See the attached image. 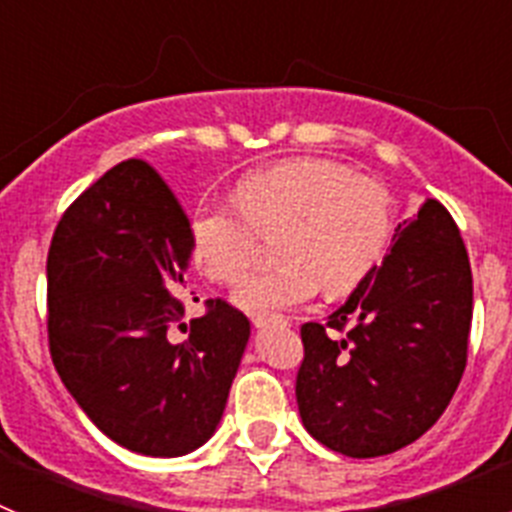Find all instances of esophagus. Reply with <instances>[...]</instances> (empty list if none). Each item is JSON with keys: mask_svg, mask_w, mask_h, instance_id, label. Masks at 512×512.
<instances>
[{"mask_svg": "<svg viewBox=\"0 0 512 512\" xmlns=\"http://www.w3.org/2000/svg\"><path fill=\"white\" fill-rule=\"evenodd\" d=\"M251 323L256 325V328H264V325L269 323H287V320L279 318V315H266V312H259V315H251Z\"/></svg>", "mask_w": 512, "mask_h": 512, "instance_id": "1", "label": "esophagus"}]
</instances>
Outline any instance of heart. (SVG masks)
I'll return each mask as SVG.
<instances>
[{
	"mask_svg": "<svg viewBox=\"0 0 512 512\" xmlns=\"http://www.w3.org/2000/svg\"><path fill=\"white\" fill-rule=\"evenodd\" d=\"M230 205H200L189 217L194 266L215 284L241 282L256 234H273L278 264L235 289L246 312H277L320 287L346 297L372 277L392 241L390 192L330 158H289L241 176Z\"/></svg>",
	"mask_w": 512,
	"mask_h": 512,
	"instance_id": "heart-1",
	"label": "heart"
}]
</instances>
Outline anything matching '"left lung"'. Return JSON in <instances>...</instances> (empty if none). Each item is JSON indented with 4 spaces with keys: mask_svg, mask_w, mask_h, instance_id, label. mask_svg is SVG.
I'll return each mask as SVG.
<instances>
[{
    "mask_svg": "<svg viewBox=\"0 0 512 512\" xmlns=\"http://www.w3.org/2000/svg\"><path fill=\"white\" fill-rule=\"evenodd\" d=\"M472 266L454 217L425 200L328 323L300 330L297 405L312 438L354 459L392 454L443 415L467 366ZM343 332L328 337L327 328Z\"/></svg>",
    "mask_w": 512,
    "mask_h": 512,
    "instance_id": "left-lung-1",
    "label": "left lung"
}]
</instances>
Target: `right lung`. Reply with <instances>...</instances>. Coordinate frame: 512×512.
<instances>
[{"label": "right lung", "mask_w": 512, "mask_h": 512, "mask_svg": "<svg viewBox=\"0 0 512 512\" xmlns=\"http://www.w3.org/2000/svg\"><path fill=\"white\" fill-rule=\"evenodd\" d=\"M189 220L153 166H112L63 212L48 251V343L79 408L146 456L215 433L251 323L225 300L184 320Z\"/></svg>", "instance_id": "add662e5"}]
</instances>
